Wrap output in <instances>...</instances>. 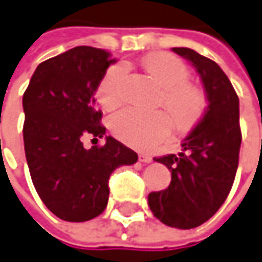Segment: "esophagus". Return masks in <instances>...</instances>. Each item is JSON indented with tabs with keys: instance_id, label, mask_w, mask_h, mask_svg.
Returning a JSON list of instances; mask_svg holds the SVG:
<instances>
[{
	"instance_id": "obj_1",
	"label": "esophagus",
	"mask_w": 262,
	"mask_h": 262,
	"mask_svg": "<svg viewBox=\"0 0 262 262\" xmlns=\"http://www.w3.org/2000/svg\"><path fill=\"white\" fill-rule=\"evenodd\" d=\"M139 161L143 162V163H150L152 162V156L147 154H140L139 155Z\"/></svg>"
}]
</instances>
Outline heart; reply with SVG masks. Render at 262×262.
<instances>
[{"label": "heart", "mask_w": 262, "mask_h": 262, "mask_svg": "<svg viewBox=\"0 0 262 262\" xmlns=\"http://www.w3.org/2000/svg\"><path fill=\"white\" fill-rule=\"evenodd\" d=\"M142 67L161 87L158 101L168 115L161 110L143 113L126 108L112 117L110 127L115 136L136 149H147L168 138L172 127L169 118L178 130L189 129L198 122L205 107L204 94L188 81L189 69L178 57L166 53L149 54L142 60ZM126 76L127 67L122 63L108 67L104 73L97 87V97L106 108L120 104Z\"/></svg>", "instance_id": "obj_1"}]
</instances>
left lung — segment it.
Wrapping results in <instances>:
<instances>
[{
	"instance_id": "8db88e82",
	"label": "left lung",
	"mask_w": 262,
	"mask_h": 262,
	"mask_svg": "<svg viewBox=\"0 0 262 262\" xmlns=\"http://www.w3.org/2000/svg\"><path fill=\"white\" fill-rule=\"evenodd\" d=\"M172 50L198 71L208 106L182 140L181 154L155 158L170 170L172 181L166 189L150 192L147 204L165 225L191 229L209 220L232 188L241 147L239 100L215 61L186 47Z\"/></svg>"
}]
</instances>
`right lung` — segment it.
Here are the masks:
<instances>
[{
  "label": "right lung",
  "instance_id": "add662e5",
  "mask_svg": "<svg viewBox=\"0 0 262 262\" xmlns=\"http://www.w3.org/2000/svg\"><path fill=\"white\" fill-rule=\"evenodd\" d=\"M113 63L106 50L74 47L38 64L23 96L24 149L34 188L63 221L99 216L107 206L112 172L138 162L136 152L112 136H105L103 146H82L87 134L106 133L94 93Z\"/></svg>",
  "mask_w": 262,
  "mask_h": 262
}]
</instances>
